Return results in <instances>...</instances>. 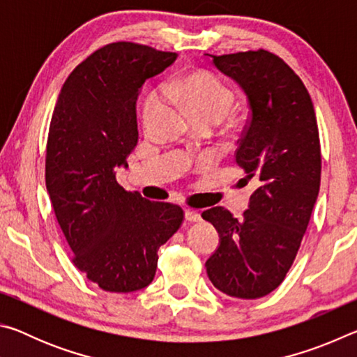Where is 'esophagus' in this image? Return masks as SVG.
<instances>
[{
  "label": "esophagus",
  "instance_id": "1",
  "mask_svg": "<svg viewBox=\"0 0 357 357\" xmlns=\"http://www.w3.org/2000/svg\"><path fill=\"white\" fill-rule=\"evenodd\" d=\"M185 219L189 222H200L202 214L197 209H185Z\"/></svg>",
  "mask_w": 357,
  "mask_h": 357
}]
</instances>
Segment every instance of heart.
<instances>
[{
	"label": "heart",
	"mask_w": 357,
	"mask_h": 357,
	"mask_svg": "<svg viewBox=\"0 0 357 357\" xmlns=\"http://www.w3.org/2000/svg\"><path fill=\"white\" fill-rule=\"evenodd\" d=\"M183 104L195 121L220 123L231 110L234 94L213 72L198 70L174 77L164 86V93L155 91L148 96L143 105V124L151 128L165 108V98Z\"/></svg>",
	"instance_id": "heart-1"
}]
</instances>
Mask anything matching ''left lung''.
<instances>
[{"label": "left lung", "mask_w": 357, "mask_h": 357, "mask_svg": "<svg viewBox=\"0 0 357 357\" xmlns=\"http://www.w3.org/2000/svg\"><path fill=\"white\" fill-rule=\"evenodd\" d=\"M211 56L247 96L249 119L234 160L258 187L241 220L222 206L203 211L220 234L206 273L222 293L258 299L285 279L309 227L321 181L317 116L304 83L274 53Z\"/></svg>", "instance_id": "1"}]
</instances>
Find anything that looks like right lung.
I'll use <instances>...</instances> for the list:
<instances>
[{
    "instance_id": "add662e5",
    "label": "right lung",
    "mask_w": 357,
    "mask_h": 357,
    "mask_svg": "<svg viewBox=\"0 0 357 357\" xmlns=\"http://www.w3.org/2000/svg\"><path fill=\"white\" fill-rule=\"evenodd\" d=\"M176 53L113 42L70 72L58 96L47 138L45 184L72 261L110 293L153 282L157 250L184 220L173 203L151 202L116 179L138 142L135 105L146 78Z\"/></svg>"
}]
</instances>
